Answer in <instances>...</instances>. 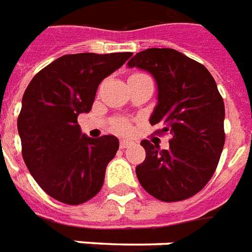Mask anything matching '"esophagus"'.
Listing matches in <instances>:
<instances>
[{"label": "esophagus", "instance_id": "34e87169", "mask_svg": "<svg viewBox=\"0 0 252 252\" xmlns=\"http://www.w3.org/2000/svg\"><path fill=\"white\" fill-rule=\"evenodd\" d=\"M133 144H135V143H133V141H131V140H121L120 141V148H121V150H124V148L132 147Z\"/></svg>", "mask_w": 252, "mask_h": 252}]
</instances>
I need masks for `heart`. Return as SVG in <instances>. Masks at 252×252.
<instances>
[{
    "instance_id": "heart-1",
    "label": "heart",
    "mask_w": 252,
    "mask_h": 252,
    "mask_svg": "<svg viewBox=\"0 0 252 252\" xmlns=\"http://www.w3.org/2000/svg\"><path fill=\"white\" fill-rule=\"evenodd\" d=\"M116 128L121 132H128V131H129V126H128L126 123H124V121H120V123H117Z\"/></svg>"
}]
</instances>
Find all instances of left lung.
<instances>
[{"instance_id":"1","label":"left lung","mask_w":252,"mask_h":252,"mask_svg":"<svg viewBox=\"0 0 252 252\" xmlns=\"http://www.w3.org/2000/svg\"><path fill=\"white\" fill-rule=\"evenodd\" d=\"M129 68L150 72L158 84L151 126L171 135L169 148L143 140L145 160L136 167L141 187L161 202L193 196L215 172L224 145V102L204 65L169 48L136 53Z\"/></svg>"}]
</instances>
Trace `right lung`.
I'll list each match as a JSON object with an SVG mask.
<instances>
[{"label": "right lung", "instance_id": "obj_1", "mask_svg": "<svg viewBox=\"0 0 252 252\" xmlns=\"http://www.w3.org/2000/svg\"><path fill=\"white\" fill-rule=\"evenodd\" d=\"M131 56L65 55L28 85L17 120L22 158L38 186L56 200L77 206L101 189L119 140L112 135H83L77 117L92 109L100 83Z\"/></svg>", "mask_w": 252, "mask_h": 252}]
</instances>
